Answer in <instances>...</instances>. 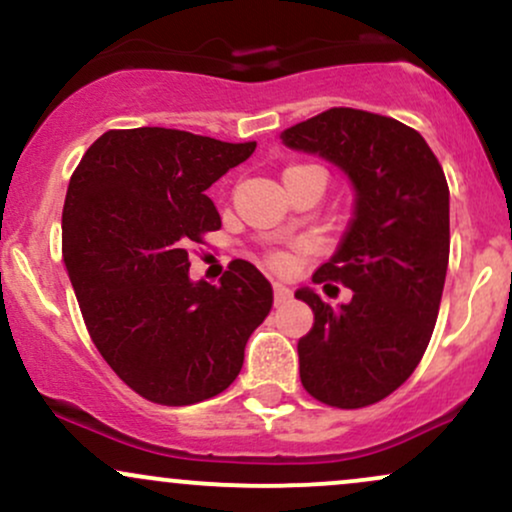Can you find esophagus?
<instances>
[{
    "mask_svg": "<svg viewBox=\"0 0 512 512\" xmlns=\"http://www.w3.org/2000/svg\"><path fill=\"white\" fill-rule=\"evenodd\" d=\"M289 298H291L289 286H284V284H279V281H276V284H274V303L281 305V303L289 301Z\"/></svg>",
    "mask_w": 512,
    "mask_h": 512,
    "instance_id": "1",
    "label": "esophagus"
}]
</instances>
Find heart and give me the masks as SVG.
<instances>
[{"label":"heart","instance_id":"1","mask_svg":"<svg viewBox=\"0 0 512 512\" xmlns=\"http://www.w3.org/2000/svg\"><path fill=\"white\" fill-rule=\"evenodd\" d=\"M269 260H272L274 267H279V269H284L286 264H289V257H286V255H281V252H274V255L269 257Z\"/></svg>","mask_w":512,"mask_h":512}]
</instances>
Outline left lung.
Segmentation results:
<instances>
[{
    "instance_id": "obj_1",
    "label": "left lung",
    "mask_w": 512,
    "mask_h": 512,
    "mask_svg": "<svg viewBox=\"0 0 512 512\" xmlns=\"http://www.w3.org/2000/svg\"><path fill=\"white\" fill-rule=\"evenodd\" d=\"M293 151L337 166L354 214L313 281H342L351 301L296 291L315 322L298 339L301 383L320 402L361 409L395 392L431 342L450 255V190L426 139L392 117L332 108L281 132Z\"/></svg>"
}]
</instances>
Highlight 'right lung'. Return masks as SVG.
<instances>
[{
	"instance_id": "add662e5",
	"label": "right lung",
	"mask_w": 512,
	"mask_h": 512,
	"mask_svg": "<svg viewBox=\"0 0 512 512\" xmlns=\"http://www.w3.org/2000/svg\"><path fill=\"white\" fill-rule=\"evenodd\" d=\"M231 144L163 127L110 129L67 187L62 257L93 344L137 395L168 407L226 390L245 344L272 308V284L233 260L219 279H190V243L219 231L204 195L248 161Z\"/></svg>"
}]
</instances>
